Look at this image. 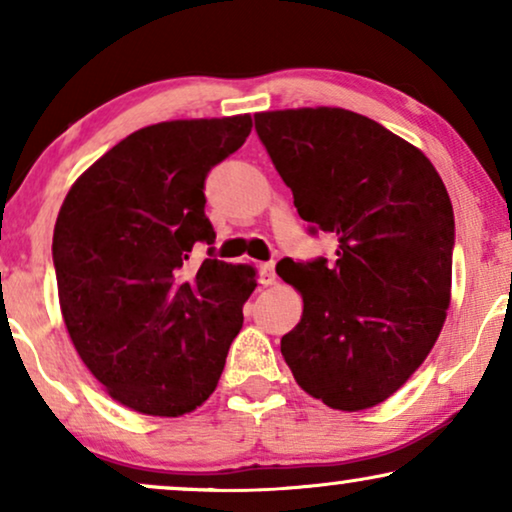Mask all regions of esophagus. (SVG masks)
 <instances>
[{
    "label": "esophagus",
    "instance_id": "34e87169",
    "mask_svg": "<svg viewBox=\"0 0 512 512\" xmlns=\"http://www.w3.org/2000/svg\"><path fill=\"white\" fill-rule=\"evenodd\" d=\"M258 268V282H261L263 286H270V284H275V279H277V275H275V263H258L256 265Z\"/></svg>",
    "mask_w": 512,
    "mask_h": 512
}]
</instances>
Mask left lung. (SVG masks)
<instances>
[{
	"instance_id": "8db88e82",
	"label": "left lung",
	"mask_w": 512,
	"mask_h": 512,
	"mask_svg": "<svg viewBox=\"0 0 512 512\" xmlns=\"http://www.w3.org/2000/svg\"><path fill=\"white\" fill-rule=\"evenodd\" d=\"M268 156L310 233H331L333 261L284 258L279 277L303 296L282 356L307 394L366 410L408 382L450 307L454 212L417 146L347 109L254 116Z\"/></svg>"
}]
</instances>
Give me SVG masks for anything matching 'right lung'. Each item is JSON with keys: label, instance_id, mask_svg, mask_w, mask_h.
Returning a JSON list of instances; mask_svg holds the SVG:
<instances>
[{"label": "right lung", "instance_id": "1", "mask_svg": "<svg viewBox=\"0 0 512 512\" xmlns=\"http://www.w3.org/2000/svg\"><path fill=\"white\" fill-rule=\"evenodd\" d=\"M249 132V114L149 125L90 165L62 202V317L81 361L125 408L179 417L219 384L256 272L216 258L188 272L186 261L216 240L207 174Z\"/></svg>", "mask_w": 512, "mask_h": 512}]
</instances>
